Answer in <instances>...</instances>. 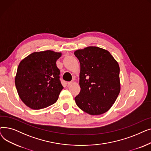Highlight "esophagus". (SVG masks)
Instances as JSON below:
<instances>
[{
	"instance_id": "34e87169",
	"label": "esophagus",
	"mask_w": 151,
	"mask_h": 151,
	"mask_svg": "<svg viewBox=\"0 0 151 151\" xmlns=\"http://www.w3.org/2000/svg\"><path fill=\"white\" fill-rule=\"evenodd\" d=\"M73 84V81H70V82L67 83L68 86H71V85H72Z\"/></svg>"
}]
</instances>
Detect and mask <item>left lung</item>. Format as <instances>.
Masks as SVG:
<instances>
[{"label": "left lung", "instance_id": "1", "mask_svg": "<svg viewBox=\"0 0 151 151\" xmlns=\"http://www.w3.org/2000/svg\"><path fill=\"white\" fill-rule=\"evenodd\" d=\"M80 63L81 91L75 97L77 106L91 115L104 114L120 92V68L109 51L96 46L76 50Z\"/></svg>", "mask_w": 151, "mask_h": 151}]
</instances>
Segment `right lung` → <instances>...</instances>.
<instances>
[{
  "mask_svg": "<svg viewBox=\"0 0 151 151\" xmlns=\"http://www.w3.org/2000/svg\"><path fill=\"white\" fill-rule=\"evenodd\" d=\"M61 55L50 50L34 52L19 63L16 88L21 100L31 109L46 108L58 100L63 88L56 65Z\"/></svg>",
  "mask_w": 151,
  "mask_h": 151,
  "instance_id": "1",
  "label": "right lung"
}]
</instances>
